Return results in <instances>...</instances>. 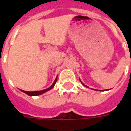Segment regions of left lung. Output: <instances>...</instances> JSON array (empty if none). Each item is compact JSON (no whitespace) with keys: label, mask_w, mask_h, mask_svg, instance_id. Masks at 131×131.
I'll return each instance as SVG.
<instances>
[{"label":"left lung","mask_w":131,"mask_h":131,"mask_svg":"<svg viewBox=\"0 0 131 131\" xmlns=\"http://www.w3.org/2000/svg\"><path fill=\"white\" fill-rule=\"evenodd\" d=\"M81 83H82L83 85H84V86H85V87H88V86H86V85H84V84H83V83H82V82H81Z\"/></svg>","instance_id":"obj_1"}]
</instances>
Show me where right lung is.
<instances>
[{
    "label": "right lung",
    "instance_id": "right-lung-1",
    "mask_svg": "<svg viewBox=\"0 0 131 131\" xmlns=\"http://www.w3.org/2000/svg\"><path fill=\"white\" fill-rule=\"evenodd\" d=\"M57 78L56 77V79H55V80H54V83H52V85L50 87V88H47V89H45V90H43V91H33V92H29V91H22V90H21L22 92H24V93L27 94L28 95H29V96H37V95H41V94L44 93L45 92H46V91H49V90H50V89H52V88L54 87V85H55V83H56V82H57Z\"/></svg>",
    "mask_w": 131,
    "mask_h": 131
}]
</instances>
